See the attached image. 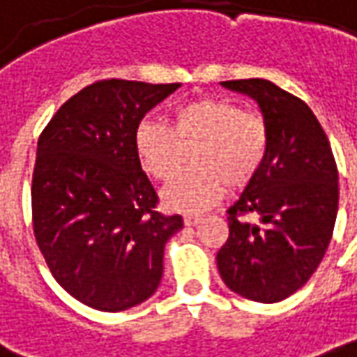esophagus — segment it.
I'll use <instances>...</instances> for the list:
<instances>
[{
    "label": "esophagus",
    "instance_id": "esophagus-1",
    "mask_svg": "<svg viewBox=\"0 0 357 357\" xmlns=\"http://www.w3.org/2000/svg\"><path fill=\"white\" fill-rule=\"evenodd\" d=\"M183 222H185L188 227H197L199 222H201V219H199L197 215H185V217H183Z\"/></svg>",
    "mask_w": 357,
    "mask_h": 357
}]
</instances>
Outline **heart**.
Wrapping results in <instances>:
<instances>
[{"mask_svg":"<svg viewBox=\"0 0 357 357\" xmlns=\"http://www.w3.org/2000/svg\"><path fill=\"white\" fill-rule=\"evenodd\" d=\"M270 146L266 121L242 111L229 99H195L179 105L169 127L144 121L137 128L135 148L140 166L154 179H169L183 172L162 191L166 207L203 211L229 188H244L261 168Z\"/></svg>","mask_w":357,"mask_h":357,"instance_id":"heart-1","label":"heart"}]
</instances>
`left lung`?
I'll use <instances>...</instances> for the list:
<instances>
[{
  "mask_svg": "<svg viewBox=\"0 0 357 357\" xmlns=\"http://www.w3.org/2000/svg\"><path fill=\"white\" fill-rule=\"evenodd\" d=\"M220 86L258 103L270 146L229 209V240L217 266L240 297L278 303L303 287L324 258L338 213V169L321 123L299 97L260 77Z\"/></svg>",
  "mask_w": 357,
  "mask_h": 357,
  "instance_id": "1",
  "label": "left lung"
}]
</instances>
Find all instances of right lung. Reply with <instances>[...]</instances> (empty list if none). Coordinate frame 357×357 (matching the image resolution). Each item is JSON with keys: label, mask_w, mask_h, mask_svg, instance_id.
Listing matches in <instances>:
<instances>
[{"label": "right lung", "mask_w": 357, "mask_h": 357, "mask_svg": "<svg viewBox=\"0 0 357 357\" xmlns=\"http://www.w3.org/2000/svg\"><path fill=\"white\" fill-rule=\"evenodd\" d=\"M181 84L103 79L70 97L38 138L35 238L54 280L91 309L127 311L154 295L164 246L183 229L164 217L135 148L140 121Z\"/></svg>", "instance_id": "obj_1"}]
</instances>
